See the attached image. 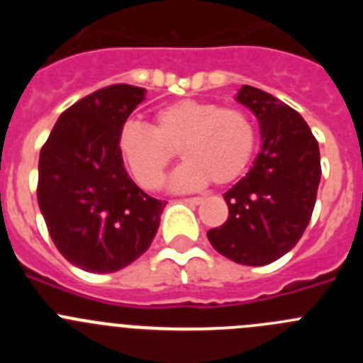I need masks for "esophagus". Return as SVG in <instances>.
<instances>
[{"instance_id": "esophagus-1", "label": "esophagus", "mask_w": 363, "mask_h": 363, "mask_svg": "<svg viewBox=\"0 0 363 363\" xmlns=\"http://www.w3.org/2000/svg\"><path fill=\"white\" fill-rule=\"evenodd\" d=\"M185 201L191 205H200L201 203V198L200 196H191V198H185Z\"/></svg>"}]
</instances>
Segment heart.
<instances>
[{"mask_svg": "<svg viewBox=\"0 0 363 363\" xmlns=\"http://www.w3.org/2000/svg\"><path fill=\"white\" fill-rule=\"evenodd\" d=\"M118 149L140 187L156 191L176 150L185 163L174 172L176 191L234 184L251 163L256 149L255 123L240 108L203 99H179L156 111L152 129L127 121Z\"/></svg>", "mask_w": 363, "mask_h": 363, "instance_id": "heart-1", "label": "heart"}]
</instances>
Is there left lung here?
Returning a JSON list of instances; mask_svg holds the SVG:
<instances>
[{
  "label": "left lung",
  "instance_id": "8db88e82",
  "mask_svg": "<svg viewBox=\"0 0 363 363\" xmlns=\"http://www.w3.org/2000/svg\"><path fill=\"white\" fill-rule=\"evenodd\" d=\"M236 101L258 120L262 150L223 194L229 218L207 238L225 258L258 267L287 255L309 225L322 176L320 149L306 120L269 92L242 85Z\"/></svg>",
  "mask_w": 363,
  "mask_h": 363
}]
</instances>
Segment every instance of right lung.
I'll return each instance as SVG.
<instances>
[{
  "label": "right lung",
  "mask_w": 363,
  "mask_h": 363,
  "mask_svg": "<svg viewBox=\"0 0 363 363\" xmlns=\"http://www.w3.org/2000/svg\"><path fill=\"white\" fill-rule=\"evenodd\" d=\"M145 89L111 85L67 108L41 147L38 203L54 245L89 272H116L152 243L167 201L123 167L118 136Z\"/></svg>",
  "instance_id": "add662e5"
}]
</instances>
